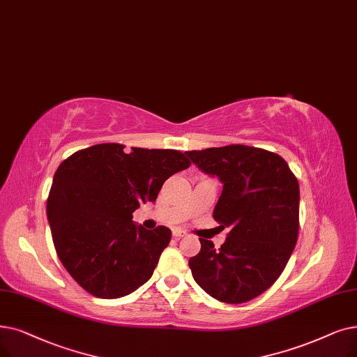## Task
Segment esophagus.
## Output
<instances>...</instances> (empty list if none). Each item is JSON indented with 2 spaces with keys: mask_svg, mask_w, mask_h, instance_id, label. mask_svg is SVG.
Here are the masks:
<instances>
[{
  "mask_svg": "<svg viewBox=\"0 0 357 357\" xmlns=\"http://www.w3.org/2000/svg\"><path fill=\"white\" fill-rule=\"evenodd\" d=\"M174 236H175L176 239L185 238V236H187V231H183V230H181V229H175V230H174Z\"/></svg>",
  "mask_w": 357,
  "mask_h": 357,
  "instance_id": "1",
  "label": "esophagus"
}]
</instances>
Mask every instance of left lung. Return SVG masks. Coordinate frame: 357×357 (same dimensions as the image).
Masks as SVG:
<instances>
[{
	"mask_svg": "<svg viewBox=\"0 0 357 357\" xmlns=\"http://www.w3.org/2000/svg\"><path fill=\"white\" fill-rule=\"evenodd\" d=\"M204 174L223 183L213 211L226 242L201 239L190 258L194 280L225 303L251 301L283 273L299 234V182L277 153L242 144L185 151Z\"/></svg>",
	"mask_w": 357,
	"mask_h": 357,
	"instance_id": "8db88e82",
	"label": "left lung"
}]
</instances>
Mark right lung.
I'll return each mask as SVG.
<instances>
[{"label": "right lung", "mask_w": 357, "mask_h": 357, "mask_svg": "<svg viewBox=\"0 0 357 357\" xmlns=\"http://www.w3.org/2000/svg\"><path fill=\"white\" fill-rule=\"evenodd\" d=\"M190 166L178 150L116 143L79 150L58 166L46 214L61 262L86 291L116 299L153 275L172 231L137 226L132 213Z\"/></svg>", "instance_id": "add662e5"}]
</instances>
